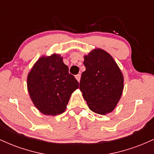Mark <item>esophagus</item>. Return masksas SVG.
<instances>
[{"mask_svg":"<svg viewBox=\"0 0 154 154\" xmlns=\"http://www.w3.org/2000/svg\"><path fill=\"white\" fill-rule=\"evenodd\" d=\"M80 77H81L80 75H77L75 76V78H76V79H77V80L79 82V81H80Z\"/></svg>","mask_w":154,"mask_h":154,"instance_id":"esophagus-1","label":"esophagus"}]
</instances>
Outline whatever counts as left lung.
I'll return each mask as SVG.
<instances>
[{
  "label": "left lung",
  "mask_w": 154,
  "mask_h": 154,
  "mask_svg": "<svg viewBox=\"0 0 154 154\" xmlns=\"http://www.w3.org/2000/svg\"><path fill=\"white\" fill-rule=\"evenodd\" d=\"M85 71L79 90L90 109L104 115L115 109L122 94L124 78L114 59L105 51L95 49L84 57Z\"/></svg>",
  "instance_id": "8db88e82"
}]
</instances>
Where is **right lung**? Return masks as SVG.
Masks as SVG:
<instances>
[{
	"label": "right lung",
	"mask_w": 154,
	"mask_h": 154,
	"mask_svg": "<svg viewBox=\"0 0 154 154\" xmlns=\"http://www.w3.org/2000/svg\"><path fill=\"white\" fill-rule=\"evenodd\" d=\"M78 88L79 82L69 73L60 55L43 56L28 74L29 96L37 109L45 115L63 113L72 93Z\"/></svg>",
	"instance_id": "right-lung-1"
}]
</instances>
